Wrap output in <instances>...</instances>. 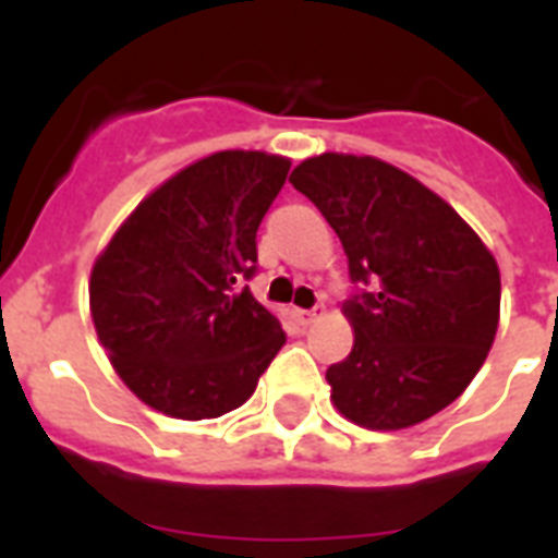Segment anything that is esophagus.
<instances>
[{"instance_id":"esophagus-1","label":"esophagus","mask_w":558,"mask_h":558,"mask_svg":"<svg viewBox=\"0 0 558 558\" xmlns=\"http://www.w3.org/2000/svg\"><path fill=\"white\" fill-rule=\"evenodd\" d=\"M295 315H298V322L304 324V327H310V324H315L318 318H322L324 310H322V306H313V310H298Z\"/></svg>"}]
</instances>
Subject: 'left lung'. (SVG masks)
Returning a JSON list of instances; mask_svg holds the SVG:
<instances>
[{"mask_svg":"<svg viewBox=\"0 0 558 558\" xmlns=\"http://www.w3.org/2000/svg\"><path fill=\"white\" fill-rule=\"evenodd\" d=\"M289 182L339 234L353 283V350L327 367L350 423L399 432L451 405L498 332L501 271L458 210L373 156L322 153Z\"/></svg>","mask_w":558,"mask_h":558,"instance_id":"1","label":"left lung"}]
</instances>
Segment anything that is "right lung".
Masks as SVG:
<instances>
[{
	"label": "right lung",
	"instance_id": "obj_1",
	"mask_svg": "<svg viewBox=\"0 0 558 558\" xmlns=\"http://www.w3.org/2000/svg\"><path fill=\"white\" fill-rule=\"evenodd\" d=\"M289 168L260 150L205 156L138 202L98 254L92 322L144 405L177 420L228 414L283 348L278 315L245 280Z\"/></svg>",
	"mask_w": 558,
	"mask_h": 558
}]
</instances>
